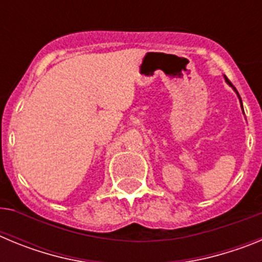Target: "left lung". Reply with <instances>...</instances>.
<instances>
[{
    "mask_svg": "<svg viewBox=\"0 0 262 262\" xmlns=\"http://www.w3.org/2000/svg\"><path fill=\"white\" fill-rule=\"evenodd\" d=\"M224 78H226V82H227V84L230 85V86H231V88H232V89H233V90H235V92H236V94H237V96H239V93H237V90H236V89H235V88H233V85H232V84H231V81H230V80H228V78H227V77H226V76H224ZM239 99H240V97H239ZM240 103H242V99H240ZM242 108H243V103H242ZM243 113H244V110H243Z\"/></svg>",
    "mask_w": 262,
    "mask_h": 262,
    "instance_id": "obj_1",
    "label": "left lung"
}]
</instances>
